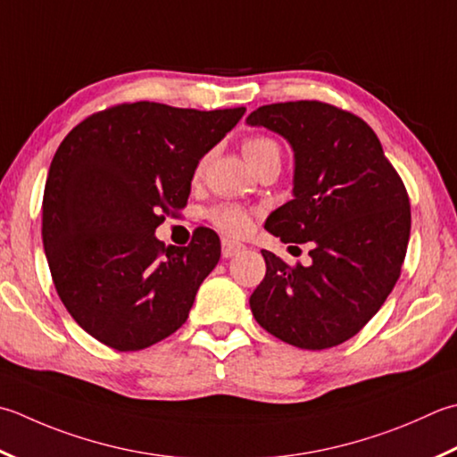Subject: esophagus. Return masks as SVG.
<instances>
[{"mask_svg":"<svg viewBox=\"0 0 457 457\" xmlns=\"http://www.w3.org/2000/svg\"><path fill=\"white\" fill-rule=\"evenodd\" d=\"M244 249H245V245L244 244H237V241H231V239H223L221 241V255L226 257V259L237 255L239 252H244Z\"/></svg>","mask_w":457,"mask_h":457,"instance_id":"obj_1","label":"esophagus"}]
</instances>
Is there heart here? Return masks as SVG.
I'll return each instance as SVG.
<instances>
[{
  "instance_id": "obj_1",
  "label": "heart",
  "mask_w": 457,
  "mask_h": 457,
  "mask_svg": "<svg viewBox=\"0 0 457 457\" xmlns=\"http://www.w3.org/2000/svg\"><path fill=\"white\" fill-rule=\"evenodd\" d=\"M244 154L249 160V164L253 166L265 156L279 154V145L271 138L253 137L244 142ZM202 168H204V162H200L198 168H195V174H200ZM208 216L213 221V226L220 228L221 231H226L229 236H241L244 231H247L249 226H252V213L244 208H239V205H229V204L218 205V208L210 210Z\"/></svg>"
}]
</instances>
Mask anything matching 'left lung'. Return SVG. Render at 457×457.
Instances as JSON below:
<instances>
[{
	"mask_svg": "<svg viewBox=\"0 0 457 457\" xmlns=\"http://www.w3.org/2000/svg\"><path fill=\"white\" fill-rule=\"evenodd\" d=\"M245 122L293 148V200L270 213L265 229L283 244H311L307 267L262 249L267 271L249 307L283 343L307 351L341 345L398 281L410 239L406 187L369 124L333 104H265Z\"/></svg>",
	"mask_w": 457,
	"mask_h": 457,
	"instance_id": "8db88e82",
	"label": "left lung"
}]
</instances>
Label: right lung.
Instances as JSON below:
<instances>
[{
	"label": "right lung",
	"mask_w": 457,
	"mask_h": 457,
	"mask_svg": "<svg viewBox=\"0 0 457 457\" xmlns=\"http://www.w3.org/2000/svg\"><path fill=\"white\" fill-rule=\"evenodd\" d=\"M245 109L119 104L61 142L43 194V247L77 325L116 351H140L180 328L218 265L220 237L198 228L187 247L164 245L162 213L180 210L200 160Z\"/></svg>",
	"instance_id": "add662e5"
}]
</instances>
